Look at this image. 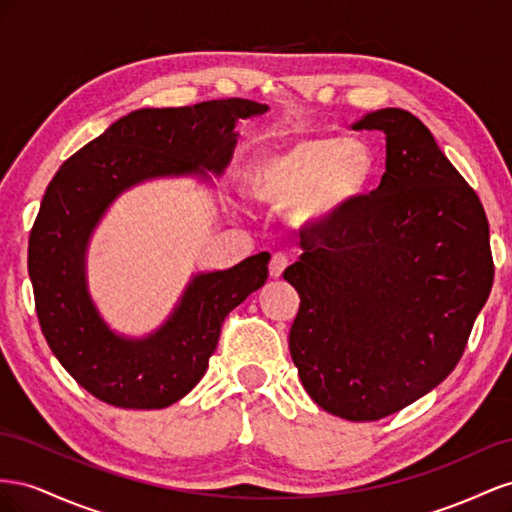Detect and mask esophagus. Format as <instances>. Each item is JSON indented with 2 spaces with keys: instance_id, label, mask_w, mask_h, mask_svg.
<instances>
[{
  "instance_id": "esophagus-1",
  "label": "esophagus",
  "mask_w": 512,
  "mask_h": 512,
  "mask_svg": "<svg viewBox=\"0 0 512 512\" xmlns=\"http://www.w3.org/2000/svg\"><path fill=\"white\" fill-rule=\"evenodd\" d=\"M287 266H289V259L283 253H274L272 259H270V276H272V279H279Z\"/></svg>"
}]
</instances>
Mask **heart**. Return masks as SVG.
Returning <instances> with one entry per match:
<instances>
[{
    "mask_svg": "<svg viewBox=\"0 0 512 512\" xmlns=\"http://www.w3.org/2000/svg\"><path fill=\"white\" fill-rule=\"evenodd\" d=\"M377 175L375 152L364 141L315 135L246 160V195L270 210H291L300 231L328 233L371 191Z\"/></svg>",
    "mask_w": 512,
    "mask_h": 512,
    "instance_id": "1",
    "label": "heart"
}]
</instances>
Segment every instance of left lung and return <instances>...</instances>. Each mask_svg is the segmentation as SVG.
Instances as JSON below:
<instances>
[{"label":"left lung","instance_id":"8db88e82","mask_svg":"<svg viewBox=\"0 0 512 512\" xmlns=\"http://www.w3.org/2000/svg\"><path fill=\"white\" fill-rule=\"evenodd\" d=\"M386 135L382 184L285 270L300 309L289 352L311 399L364 422L403 410L457 367L493 285L478 195L403 109L362 115Z\"/></svg>","mask_w":512,"mask_h":512}]
</instances>
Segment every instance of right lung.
Segmentation results:
<instances>
[{
	"instance_id": "1",
	"label": "right lung",
	"mask_w": 512,
	"mask_h": 512,
	"mask_svg": "<svg viewBox=\"0 0 512 512\" xmlns=\"http://www.w3.org/2000/svg\"><path fill=\"white\" fill-rule=\"evenodd\" d=\"M268 111L244 98L178 109H137L113 122L53 175L29 233L27 270L42 334L79 386L124 410H163L208 369L229 311L268 279V253L199 272L165 324L126 337L102 319L87 289V246L111 203L160 178L212 184L236 148L238 120ZM211 172L208 174L207 171Z\"/></svg>"
}]
</instances>
